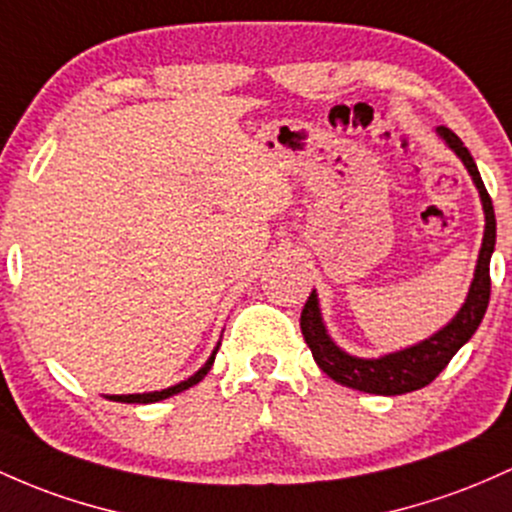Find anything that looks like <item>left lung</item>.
I'll return each mask as SVG.
<instances>
[{
  "mask_svg": "<svg viewBox=\"0 0 512 512\" xmlns=\"http://www.w3.org/2000/svg\"><path fill=\"white\" fill-rule=\"evenodd\" d=\"M445 143L462 157L464 167L469 170L474 179L476 189H479L481 201H484L486 213V230H484V245H481L479 262H476L474 282H471L469 296H466L462 311L452 318V323L445 325L440 333L432 335L430 340H423L420 345L408 347V350L393 352L381 359H359L350 357L335 345L325 333V325L320 320L318 311V296L311 291L306 306L301 311V333L306 345L311 347L313 359L330 379H335L342 386L350 389L376 393V396H398V393L418 391L428 386L440 376L442 369L447 367L449 359L457 355L459 347L464 345L471 335L479 328L481 318H484L488 299H491V255L496 247V213H493L491 196H488L484 179H481L479 167H476L474 157H471L466 145L459 136L449 128H437Z\"/></svg>",
  "mask_w": 512,
  "mask_h": 512,
  "instance_id": "8db88e82",
  "label": "left lung"
}]
</instances>
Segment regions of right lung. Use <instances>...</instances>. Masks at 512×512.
I'll use <instances>...</instances> for the list:
<instances>
[{
    "label": "right lung",
    "instance_id": "obj_1",
    "mask_svg": "<svg viewBox=\"0 0 512 512\" xmlns=\"http://www.w3.org/2000/svg\"><path fill=\"white\" fill-rule=\"evenodd\" d=\"M216 352H218V350H213V355L209 357V362H206L204 367H201L199 372H196L194 376H189L187 381H182V384H174V386H170V389L153 391V393H131V396H111V398H114V401H121V403H155V401H162V398H170V396H174V393L187 391L189 386L199 384V381L204 379L206 374H209V369H211L213 359H216Z\"/></svg>",
    "mask_w": 512,
    "mask_h": 512
}]
</instances>
